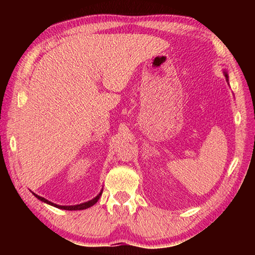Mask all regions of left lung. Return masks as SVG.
<instances>
[{"label":"left lung","mask_w":255,"mask_h":255,"mask_svg":"<svg viewBox=\"0 0 255 255\" xmlns=\"http://www.w3.org/2000/svg\"><path fill=\"white\" fill-rule=\"evenodd\" d=\"M225 76H226V79H228V76H227V74H225Z\"/></svg>","instance_id":"obj_1"}]
</instances>
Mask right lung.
Returning <instances> with one entry per match:
<instances>
[{
  "label": "right lung",
  "instance_id": "obj_1",
  "mask_svg": "<svg viewBox=\"0 0 255 255\" xmlns=\"http://www.w3.org/2000/svg\"><path fill=\"white\" fill-rule=\"evenodd\" d=\"M33 195H34V193H33ZM101 195H102V191H101L100 193H99V195H98L96 198H94V199L90 200V201H88V202H84V204L76 205V206H58V205H56V204H53V202L48 201L47 199H45V198H42V197H40V196H37V195H34V196H36L39 200L44 201V202H46V204H48V205L54 206V207H56V208L65 209V210H83V209L89 208V207H91V206H93L94 204H96V202L99 200V198L101 197Z\"/></svg>",
  "mask_w": 255,
  "mask_h": 255
}]
</instances>
